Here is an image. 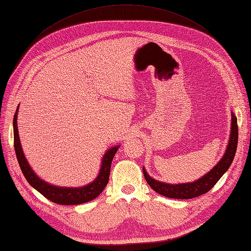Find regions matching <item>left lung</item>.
<instances>
[{"instance_id": "left-lung-1", "label": "left lung", "mask_w": 251, "mask_h": 251, "mask_svg": "<svg viewBox=\"0 0 251 251\" xmlns=\"http://www.w3.org/2000/svg\"><path fill=\"white\" fill-rule=\"evenodd\" d=\"M231 126V136H229L226 154L222 157V159L217 163V166L214 167L211 171H209L206 176H203L201 178H199V180L193 183L167 184L154 180V178L147 175L146 170L143 168V173H144L145 180L155 192L169 198L191 199L209 192L214 185H216V183L221 178L224 173L226 172L229 166L232 165L235 157V152H236L238 143V126L237 118L235 117L234 114H232Z\"/></svg>"}]
</instances>
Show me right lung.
<instances>
[{
    "instance_id": "right-lung-1",
    "label": "right lung",
    "mask_w": 251,
    "mask_h": 251,
    "mask_svg": "<svg viewBox=\"0 0 251 251\" xmlns=\"http://www.w3.org/2000/svg\"><path fill=\"white\" fill-rule=\"evenodd\" d=\"M17 111L14 115V148L15 152H16V157L18 163L22 169L23 175L27 178L30 185L34 187L39 193L48 198L49 201H53L58 204H80L93 201L100 194L103 192L105 186L107 185L109 180L110 175V166L112 158L118 151L119 146L112 147L110 150L106 151V154L103 157V161H101V168L100 171L99 176L96 177L94 182H92L88 185L83 187H57L50 184L41 180L39 176L31 170V168L28 165V161L25 160L24 156V152L22 150V145H20L19 135H18V129H17Z\"/></svg>"
}]
</instances>
